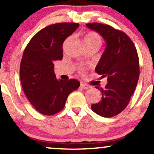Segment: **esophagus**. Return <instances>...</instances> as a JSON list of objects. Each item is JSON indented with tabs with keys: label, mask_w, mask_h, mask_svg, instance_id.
Here are the masks:
<instances>
[{
	"label": "esophagus",
	"mask_w": 154,
	"mask_h": 154,
	"mask_svg": "<svg viewBox=\"0 0 154 154\" xmlns=\"http://www.w3.org/2000/svg\"><path fill=\"white\" fill-rule=\"evenodd\" d=\"M80 87L82 89H89V88H91V85H88L87 84H85V83H81Z\"/></svg>",
	"instance_id": "obj_1"
}]
</instances>
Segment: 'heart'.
<instances>
[{
	"mask_svg": "<svg viewBox=\"0 0 154 154\" xmlns=\"http://www.w3.org/2000/svg\"><path fill=\"white\" fill-rule=\"evenodd\" d=\"M101 42V37L98 33L93 31L88 32L83 38V43L85 45H91V44H96V45H100Z\"/></svg>",
	"mask_w": 154,
	"mask_h": 154,
	"instance_id": "heart-1",
	"label": "heart"
}]
</instances>
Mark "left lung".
<instances>
[{
	"label": "left lung",
	"instance_id": "obj_1",
	"mask_svg": "<svg viewBox=\"0 0 154 154\" xmlns=\"http://www.w3.org/2000/svg\"><path fill=\"white\" fill-rule=\"evenodd\" d=\"M86 26L99 33L106 43L95 72L106 77L108 83L105 88L95 87L102 98L98 103L92 104L91 109L103 117H112L127 107L135 91L140 75L138 55L131 39L124 32L100 23Z\"/></svg>",
	"mask_w": 154,
	"mask_h": 154
}]
</instances>
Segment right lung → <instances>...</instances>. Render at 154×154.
<instances>
[{
  "label": "right lung",
  "instance_id": "1",
  "mask_svg": "<svg viewBox=\"0 0 154 154\" xmlns=\"http://www.w3.org/2000/svg\"><path fill=\"white\" fill-rule=\"evenodd\" d=\"M79 25L64 22L48 26L32 37L23 53L19 70L23 91L43 115H54L62 110L68 95L80 85L75 79H56L53 63L62 59L63 42Z\"/></svg>",
  "mask_w": 154,
  "mask_h": 154
}]
</instances>
